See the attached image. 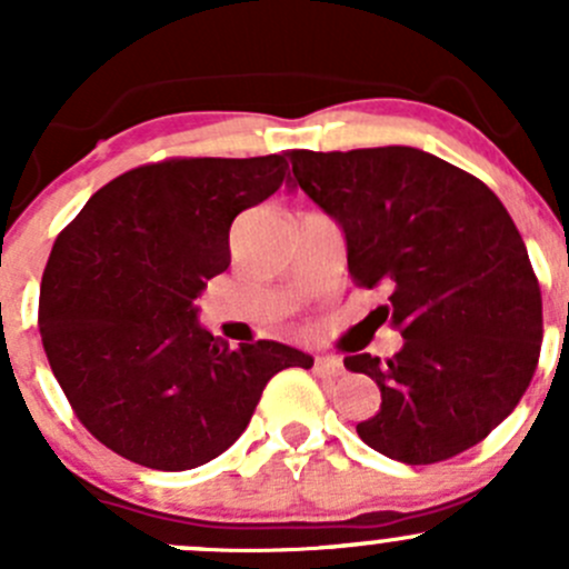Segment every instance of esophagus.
<instances>
[{"label": "esophagus", "mask_w": 569, "mask_h": 569, "mask_svg": "<svg viewBox=\"0 0 569 569\" xmlns=\"http://www.w3.org/2000/svg\"><path fill=\"white\" fill-rule=\"evenodd\" d=\"M341 369L343 363L336 355H317V358H313V375L317 377H338Z\"/></svg>", "instance_id": "obj_1"}]
</instances>
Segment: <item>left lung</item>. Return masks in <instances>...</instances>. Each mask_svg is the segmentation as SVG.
Returning a JSON list of instances; mask_svg holds the SVG:
<instances>
[{
	"mask_svg": "<svg viewBox=\"0 0 569 569\" xmlns=\"http://www.w3.org/2000/svg\"><path fill=\"white\" fill-rule=\"evenodd\" d=\"M302 192L341 226L349 274L386 286L405 347L347 355L382 405L358 423L366 446L432 465L485 440L529 388L542 343V295L523 237L487 183L407 146L291 151Z\"/></svg>",
	"mask_w": 569,
	"mask_h": 569,
	"instance_id": "1",
	"label": "left lung"
}]
</instances>
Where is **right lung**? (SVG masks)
<instances>
[{
  "instance_id": "right-lung-1",
  "label": "right lung",
  "mask_w": 569,
  "mask_h": 569,
  "mask_svg": "<svg viewBox=\"0 0 569 569\" xmlns=\"http://www.w3.org/2000/svg\"><path fill=\"white\" fill-rule=\"evenodd\" d=\"M289 153L164 159L112 178L57 237L40 280L46 358L96 440L153 470L220 457L263 388L311 355L278 341L228 347L194 300L231 263L239 211L278 192Z\"/></svg>"
}]
</instances>
